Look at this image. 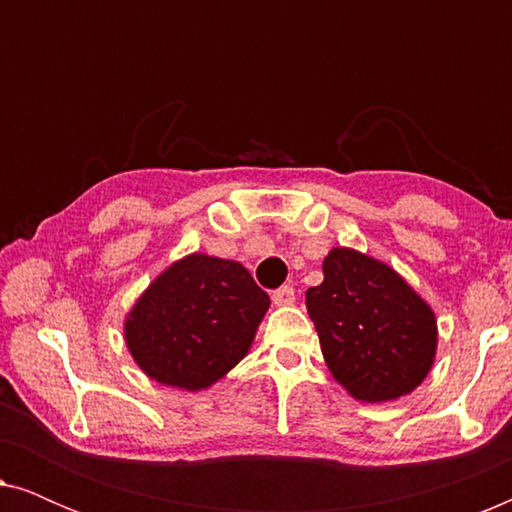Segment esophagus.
<instances>
[{
	"instance_id": "esophagus-1",
	"label": "esophagus",
	"mask_w": 512,
	"mask_h": 512,
	"mask_svg": "<svg viewBox=\"0 0 512 512\" xmlns=\"http://www.w3.org/2000/svg\"><path fill=\"white\" fill-rule=\"evenodd\" d=\"M272 300H275V305H291L296 300V291H293L291 284H284L272 291Z\"/></svg>"
}]
</instances>
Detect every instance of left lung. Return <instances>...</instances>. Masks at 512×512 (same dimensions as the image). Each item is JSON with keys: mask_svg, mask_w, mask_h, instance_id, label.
Masks as SVG:
<instances>
[{"mask_svg": "<svg viewBox=\"0 0 512 512\" xmlns=\"http://www.w3.org/2000/svg\"><path fill=\"white\" fill-rule=\"evenodd\" d=\"M305 305L333 377L359 401L410 394L431 370L436 317L389 265L333 249Z\"/></svg>", "mask_w": 512, "mask_h": 512, "instance_id": "1", "label": "left lung"}]
</instances>
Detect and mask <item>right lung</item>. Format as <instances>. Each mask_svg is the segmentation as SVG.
I'll return each mask as SVG.
<instances>
[{
	"mask_svg": "<svg viewBox=\"0 0 512 512\" xmlns=\"http://www.w3.org/2000/svg\"><path fill=\"white\" fill-rule=\"evenodd\" d=\"M268 305L270 296L240 263L193 254L137 300L125 340L153 380L207 389L249 352Z\"/></svg>",
	"mask_w": 512,
	"mask_h": 512,
	"instance_id": "add662e5",
	"label": "right lung"
}]
</instances>
